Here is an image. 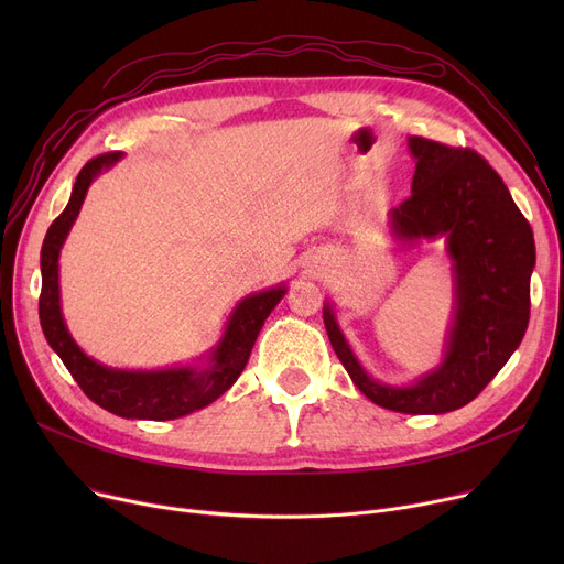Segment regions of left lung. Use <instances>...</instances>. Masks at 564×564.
Wrapping results in <instances>:
<instances>
[{
	"label": "left lung",
	"instance_id": "1",
	"mask_svg": "<svg viewBox=\"0 0 564 564\" xmlns=\"http://www.w3.org/2000/svg\"><path fill=\"white\" fill-rule=\"evenodd\" d=\"M416 160L411 196L389 215L402 242L446 240L455 274V317L446 357L411 387L375 381L354 357L332 304H324L336 357L357 389L400 413H446L476 400L523 340L535 267L532 228L502 177L470 148L409 137Z\"/></svg>",
	"mask_w": 564,
	"mask_h": 564
}]
</instances>
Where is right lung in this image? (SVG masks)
<instances>
[{"mask_svg": "<svg viewBox=\"0 0 564 564\" xmlns=\"http://www.w3.org/2000/svg\"><path fill=\"white\" fill-rule=\"evenodd\" d=\"M121 153H105L88 160L79 171L66 210L58 215L41 249V300L39 317L50 347L58 354L73 379L88 400L123 419L143 421H173L198 411L224 395L237 377L242 375L253 343L262 324L283 300L285 285L249 294L230 313L224 336L217 347L207 354V364L200 368H166V370H116L107 368L79 349L68 334L58 297V253L79 215L84 196L96 177L121 160Z\"/></svg>", "mask_w": 564, "mask_h": 564, "instance_id": "add662e5", "label": "right lung"}]
</instances>
